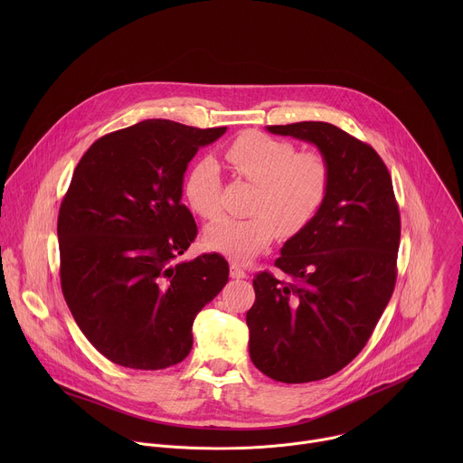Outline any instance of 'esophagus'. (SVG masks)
I'll use <instances>...</instances> for the list:
<instances>
[{"label":"esophagus","instance_id":"esophagus-1","mask_svg":"<svg viewBox=\"0 0 463 463\" xmlns=\"http://www.w3.org/2000/svg\"><path fill=\"white\" fill-rule=\"evenodd\" d=\"M231 277L236 279V280H241V279H247L249 275H247V271L243 268H240V266H236V263H232V266H231Z\"/></svg>","mask_w":463,"mask_h":463}]
</instances>
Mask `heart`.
I'll return each mask as SVG.
<instances>
[{"mask_svg":"<svg viewBox=\"0 0 463 463\" xmlns=\"http://www.w3.org/2000/svg\"><path fill=\"white\" fill-rule=\"evenodd\" d=\"M225 159L238 175L256 184L249 205L252 216L216 220L205 227L203 241L236 261L260 254L277 234L284 240L300 234L326 202L329 166L317 152H297L289 141L245 131L227 146ZM220 192V170L213 159H200L188 168L183 195L192 213L214 218Z\"/></svg>","mask_w":463,"mask_h":463,"instance_id":"b5f03b06","label":"heart"}]
</instances>
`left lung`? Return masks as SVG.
<instances>
[{
    "label": "left lung",
    "instance_id": "left-lung-1",
    "mask_svg": "<svg viewBox=\"0 0 463 463\" xmlns=\"http://www.w3.org/2000/svg\"><path fill=\"white\" fill-rule=\"evenodd\" d=\"M311 143L329 166L317 218L275 260L288 279L261 271L247 311L254 366L282 383H309L343 370L368 343L398 269L400 209L377 152L327 122L268 126Z\"/></svg>",
    "mask_w": 463,
    "mask_h": 463
}]
</instances>
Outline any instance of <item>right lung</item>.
Masks as SVG:
<instances>
[{
  "mask_svg": "<svg viewBox=\"0 0 463 463\" xmlns=\"http://www.w3.org/2000/svg\"><path fill=\"white\" fill-rule=\"evenodd\" d=\"M222 128L150 118L95 141L58 213L60 284L88 341L111 363L163 370L192 350V324L229 282L218 252L177 261L197 234L183 175Z\"/></svg>",
  "mask_w": 463,
  "mask_h": 463,
  "instance_id": "add662e5",
  "label": "right lung"
}]
</instances>
